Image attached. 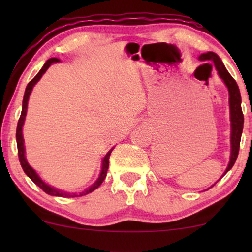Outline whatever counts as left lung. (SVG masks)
<instances>
[{"mask_svg": "<svg viewBox=\"0 0 252 252\" xmlns=\"http://www.w3.org/2000/svg\"><path fill=\"white\" fill-rule=\"evenodd\" d=\"M201 61H212L215 63V66L218 71L220 78L222 79L227 87H228L229 92V108H230V122H232V134H230V144H232V153H230V161L228 164V167L226 168L227 173L233 165L235 164L237 155H239L240 150V142H241V135H242L243 130V113L242 109H241V94L237 87L236 81L234 80L232 75L228 73L226 67L223 66L222 62L220 61L218 55H216L212 51H209L206 54H202L199 56Z\"/></svg>", "mask_w": 252, "mask_h": 252, "instance_id": "1", "label": "left lung"}]
</instances>
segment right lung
Returning a JSON list of instances; mask_svg holds the SVG:
<instances>
[{
    "label": "right lung",
    "mask_w": 252,
    "mask_h": 252,
    "mask_svg": "<svg viewBox=\"0 0 252 252\" xmlns=\"http://www.w3.org/2000/svg\"><path fill=\"white\" fill-rule=\"evenodd\" d=\"M56 62H60V60H58V58H56V57H53V58H50V60H48L46 62V64L43 65V67L40 70L39 73H37L35 77H34L32 80L29 82V85H27V87L25 89V94H24V99H23L22 115H20V117H19L18 125H17V132H16L17 148H18L19 161H20V165H22L24 172H25V173L27 174V177H29L31 180L34 182V184L39 186V187L42 189L44 192H47L48 195H51V196H60V197H67V198L68 197H77V196H84L86 194H89V192L94 191L95 189H97L99 186L102 185V182L104 181V179L106 177V172H108L109 158H110V155H111L112 149L110 150L108 154H106L104 159H103L102 171H101V175H99L98 180L96 181L91 188L87 189V190H85L84 192H80V194H78V195L77 194H67V192H63L61 190H57V189H55L53 187H50V186H48L47 184H44V182L39 178V175L35 173V171H34L33 168L30 166L29 163L26 161V158H25V148H24V139H23V125H24V122H25L26 111H27V102H29L30 94H31V92H32L34 85H35L36 82L40 80L41 77H42V74L48 70V67H49L53 63H56Z\"/></svg>",
    "instance_id": "1"
}]
</instances>
